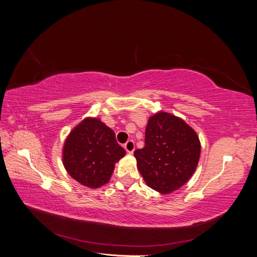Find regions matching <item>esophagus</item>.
Here are the masks:
<instances>
[{
	"instance_id": "esophagus-1",
	"label": "esophagus",
	"mask_w": 257,
	"mask_h": 257,
	"mask_svg": "<svg viewBox=\"0 0 257 257\" xmlns=\"http://www.w3.org/2000/svg\"><path fill=\"white\" fill-rule=\"evenodd\" d=\"M124 149L127 153H133L135 150V144L133 141H128L125 145H124Z\"/></svg>"
}]
</instances>
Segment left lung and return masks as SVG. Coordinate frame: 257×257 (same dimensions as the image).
<instances>
[{"mask_svg":"<svg viewBox=\"0 0 257 257\" xmlns=\"http://www.w3.org/2000/svg\"><path fill=\"white\" fill-rule=\"evenodd\" d=\"M199 155L195 131L182 119L163 111L150 116L145 147L134 152L145 182L162 194L172 193L189 181Z\"/></svg>","mask_w":257,"mask_h":257,"instance_id":"left-lung-1","label":"left lung"}]
</instances>
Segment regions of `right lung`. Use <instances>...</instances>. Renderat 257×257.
<instances>
[{"mask_svg":"<svg viewBox=\"0 0 257 257\" xmlns=\"http://www.w3.org/2000/svg\"><path fill=\"white\" fill-rule=\"evenodd\" d=\"M125 155L111 128L96 118H87L66 138L63 164L76 181L96 189L109 181L114 164Z\"/></svg>","mask_w":257,"mask_h":257,"instance_id":"add662e5","label":"right lung"}]
</instances>
